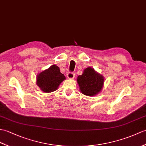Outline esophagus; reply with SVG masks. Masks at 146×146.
<instances>
[{"label": "esophagus", "mask_w": 146, "mask_h": 146, "mask_svg": "<svg viewBox=\"0 0 146 146\" xmlns=\"http://www.w3.org/2000/svg\"><path fill=\"white\" fill-rule=\"evenodd\" d=\"M74 76H75V74H74L73 73L69 72L67 74V78L68 79H73Z\"/></svg>", "instance_id": "esophagus-1"}]
</instances>
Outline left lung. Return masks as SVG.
I'll list each match as a JSON object with an SVG mask.
<instances>
[{"label":"left lung","mask_w":146,"mask_h":146,"mask_svg":"<svg viewBox=\"0 0 146 146\" xmlns=\"http://www.w3.org/2000/svg\"><path fill=\"white\" fill-rule=\"evenodd\" d=\"M81 93L88 96H94L103 89L104 78L90 66L84 70L83 74L77 78Z\"/></svg>","instance_id":"8db88e82"}]
</instances>
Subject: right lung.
Masks as SVG:
<instances>
[{
  "instance_id": "1",
  "label": "right lung",
  "mask_w": 146,
  "mask_h": 146,
  "mask_svg": "<svg viewBox=\"0 0 146 146\" xmlns=\"http://www.w3.org/2000/svg\"><path fill=\"white\" fill-rule=\"evenodd\" d=\"M65 79L59 67L53 65L37 74L36 83L43 92L52 93L56 91Z\"/></svg>"
}]
</instances>
